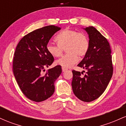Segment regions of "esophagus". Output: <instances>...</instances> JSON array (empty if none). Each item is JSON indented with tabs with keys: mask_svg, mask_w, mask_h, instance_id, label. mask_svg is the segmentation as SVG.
I'll return each instance as SVG.
<instances>
[{
	"mask_svg": "<svg viewBox=\"0 0 126 126\" xmlns=\"http://www.w3.org/2000/svg\"><path fill=\"white\" fill-rule=\"evenodd\" d=\"M67 70V68L62 67V71H63V72H65V71H66V70Z\"/></svg>",
	"mask_w": 126,
	"mask_h": 126,
	"instance_id": "1",
	"label": "esophagus"
}]
</instances>
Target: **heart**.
<instances>
[{
  "instance_id": "heart-1",
  "label": "heart",
  "mask_w": 126,
  "mask_h": 126,
  "mask_svg": "<svg viewBox=\"0 0 126 126\" xmlns=\"http://www.w3.org/2000/svg\"><path fill=\"white\" fill-rule=\"evenodd\" d=\"M57 44L48 43L46 46L47 51L54 57H58L63 54L66 48V54L56 60V64L63 67H69L78 60V57H83L88 53L89 41L88 36L83 32L76 30L65 29L56 36Z\"/></svg>"
}]
</instances>
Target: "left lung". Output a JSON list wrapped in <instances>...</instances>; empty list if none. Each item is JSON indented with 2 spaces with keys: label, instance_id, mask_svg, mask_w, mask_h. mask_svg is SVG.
<instances>
[{
  "label": "left lung",
  "instance_id": "obj_1",
  "mask_svg": "<svg viewBox=\"0 0 126 126\" xmlns=\"http://www.w3.org/2000/svg\"><path fill=\"white\" fill-rule=\"evenodd\" d=\"M85 30L89 35V47L78 66L87 71H83V75L82 72L72 70V86L75 96L88 102L103 94L112 76L113 67L111 47L107 38L94 27H86Z\"/></svg>",
  "mask_w": 126,
  "mask_h": 126
}]
</instances>
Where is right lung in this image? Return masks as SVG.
Instances as JSON below:
<instances>
[{"label": "right lung", "mask_w": 126, "mask_h": 126, "mask_svg": "<svg viewBox=\"0 0 126 126\" xmlns=\"http://www.w3.org/2000/svg\"><path fill=\"white\" fill-rule=\"evenodd\" d=\"M61 28L48 25L37 29L24 36L16 48L13 60V72L22 92L35 102L50 98L54 92V82L61 74V66L48 69L44 68L54 62L47 51L49 40Z\"/></svg>", "instance_id": "obj_1"}]
</instances>
